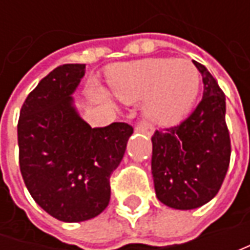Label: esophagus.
<instances>
[{
    "label": "esophagus",
    "instance_id": "34e87169",
    "mask_svg": "<svg viewBox=\"0 0 250 250\" xmlns=\"http://www.w3.org/2000/svg\"><path fill=\"white\" fill-rule=\"evenodd\" d=\"M135 130H136V132H140V133H147V135H151V133H153V128H151V125H149L147 122H143V121L138 122V125H136Z\"/></svg>",
    "mask_w": 250,
    "mask_h": 250
}]
</instances>
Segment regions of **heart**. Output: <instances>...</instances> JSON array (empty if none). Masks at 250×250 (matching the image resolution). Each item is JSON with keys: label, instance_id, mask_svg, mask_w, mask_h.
<instances>
[{"label": "heart", "instance_id": "heart-1", "mask_svg": "<svg viewBox=\"0 0 250 250\" xmlns=\"http://www.w3.org/2000/svg\"><path fill=\"white\" fill-rule=\"evenodd\" d=\"M110 93L124 103L143 99V111L157 124H174L195 104L200 89V73L189 60L153 58L114 68Z\"/></svg>", "mask_w": 250, "mask_h": 250}]
</instances>
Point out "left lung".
I'll use <instances>...</instances> for the list:
<instances>
[{
  "label": "left lung",
  "instance_id": "1",
  "mask_svg": "<svg viewBox=\"0 0 250 250\" xmlns=\"http://www.w3.org/2000/svg\"><path fill=\"white\" fill-rule=\"evenodd\" d=\"M193 63L203 78L202 101L179 125L151 136L156 196L178 210L203 206L216 196L231 157L226 94L205 65Z\"/></svg>",
  "mask_w": 250,
  "mask_h": 250
}]
</instances>
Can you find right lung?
Masks as SVG:
<instances>
[{
  "instance_id": "add662e5",
  "label": "right lung",
  "mask_w": 250,
  "mask_h": 250,
  "mask_svg": "<svg viewBox=\"0 0 250 250\" xmlns=\"http://www.w3.org/2000/svg\"><path fill=\"white\" fill-rule=\"evenodd\" d=\"M84 63L55 68L26 97L18 121L19 167L34 202L65 223L86 221L108 206L110 177L133 128H91L73 107Z\"/></svg>"
}]
</instances>
